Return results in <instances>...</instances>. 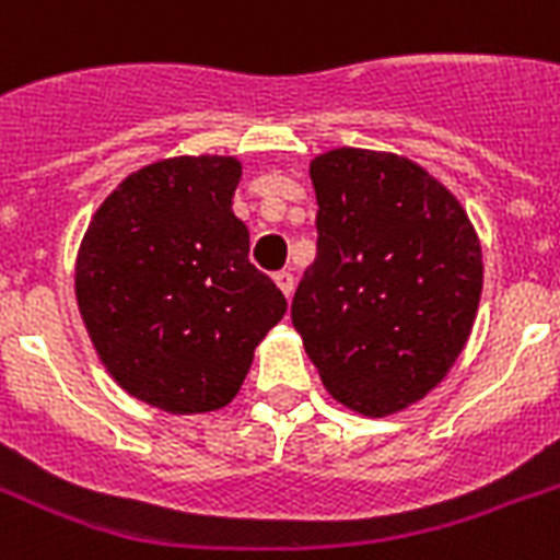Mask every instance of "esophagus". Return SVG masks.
<instances>
[{"label": "esophagus", "mask_w": 560, "mask_h": 560, "mask_svg": "<svg viewBox=\"0 0 560 560\" xmlns=\"http://www.w3.org/2000/svg\"><path fill=\"white\" fill-rule=\"evenodd\" d=\"M272 279H276V284H279V290L284 293V296H288V299L293 296V288H296V281H293V272L281 270V272H276Z\"/></svg>", "instance_id": "obj_1"}]
</instances>
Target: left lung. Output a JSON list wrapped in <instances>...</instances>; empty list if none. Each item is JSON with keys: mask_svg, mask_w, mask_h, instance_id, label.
<instances>
[{"mask_svg": "<svg viewBox=\"0 0 560 560\" xmlns=\"http://www.w3.org/2000/svg\"><path fill=\"white\" fill-rule=\"evenodd\" d=\"M316 261L293 296V328L325 389L360 416L421 400L465 349L482 249L468 214L421 165L337 148L311 162Z\"/></svg>", "mask_w": 560, "mask_h": 560, "instance_id": "8db88e82", "label": "left lung"}]
</instances>
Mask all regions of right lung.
<instances>
[{"label":"right lung","instance_id":"add662e5","mask_svg":"<svg viewBox=\"0 0 560 560\" xmlns=\"http://www.w3.org/2000/svg\"><path fill=\"white\" fill-rule=\"evenodd\" d=\"M241 162L174 156L101 202L74 261V296L101 363L174 416L226 407L288 302L249 264L232 197Z\"/></svg>","mask_w":560,"mask_h":560}]
</instances>
